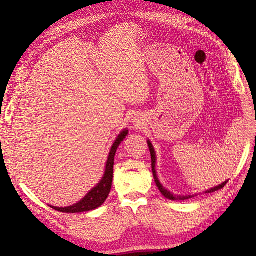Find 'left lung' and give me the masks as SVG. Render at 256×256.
<instances>
[{"instance_id":"8db88e82","label":"left lung","mask_w":256,"mask_h":256,"mask_svg":"<svg viewBox=\"0 0 256 256\" xmlns=\"http://www.w3.org/2000/svg\"><path fill=\"white\" fill-rule=\"evenodd\" d=\"M148 148H150V153H151V162H152V172H153V176H154V181H156V187L159 188L161 194H164V196L166 198L170 199V200H186V199H189V198H192V197H194V194H192V196H174V194H172L170 192H168V190H166V188H164V186H162V184H160L159 179H158L156 172V159L154 148H153V146H152V144H151L150 141H148ZM226 184H227V181H225V182H222V184H220V186H217V187H215V188H212L210 190H207L206 192H217V190L224 188Z\"/></svg>"}]
</instances>
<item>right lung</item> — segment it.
<instances>
[{"label":"right lung","mask_w":256,"mask_h":256,"mask_svg":"<svg viewBox=\"0 0 256 256\" xmlns=\"http://www.w3.org/2000/svg\"><path fill=\"white\" fill-rule=\"evenodd\" d=\"M128 130H124V131L118 136V138H116V141L112 146V148H110L108 162H106V169H105L104 176L102 178L100 184H97L96 187L92 188L80 202L75 204V205L64 207V208H59V207H54V206H50V207L54 208V210L72 214V212H84L94 210V209L98 208L100 206L103 205L104 202L106 200V198L108 197L110 188H112L114 156H115L116 150H118V148L120 144V142H122L125 138V136H128Z\"/></svg>","instance_id":"add662e5"}]
</instances>
